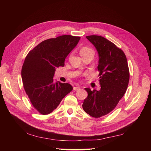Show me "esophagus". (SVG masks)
<instances>
[{"instance_id":"1","label":"esophagus","mask_w":151,"mask_h":151,"mask_svg":"<svg viewBox=\"0 0 151 151\" xmlns=\"http://www.w3.org/2000/svg\"><path fill=\"white\" fill-rule=\"evenodd\" d=\"M81 88V86H76V87H74V88H73V89H74V91H77L79 90Z\"/></svg>"}]
</instances>
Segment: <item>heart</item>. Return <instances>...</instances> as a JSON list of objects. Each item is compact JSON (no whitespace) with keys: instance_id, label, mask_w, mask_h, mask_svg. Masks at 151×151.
<instances>
[{"instance_id":"heart-1","label":"heart","mask_w":151,"mask_h":151,"mask_svg":"<svg viewBox=\"0 0 151 151\" xmlns=\"http://www.w3.org/2000/svg\"><path fill=\"white\" fill-rule=\"evenodd\" d=\"M90 52H93V51L91 49L88 48V47H83L82 48L81 51H80V53H81V55L82 54H84V53H90ZM94 53V52H93Z\"/></svg>"}]
</instances>
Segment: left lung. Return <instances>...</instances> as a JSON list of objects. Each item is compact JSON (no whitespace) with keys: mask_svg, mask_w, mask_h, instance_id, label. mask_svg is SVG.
<instances>
[{"mask_svg":"<svg viewBox=\"0 0 151 151\" xmlns=\"http://www.w3.org/2000/svg\"><path fill=\"white\" fill-rule=\"evenodd\" d=\"M97 50L99 72V91L85 88L88 96L83 102L84 110L91 116L99 118L115 109L125 94L130 74L127 57L122 50L101 36H87Z\"/></svg>","mask_w":151,"mask_h":151,"instance_id":"obj_1","label":"left lung"}]
</instances>
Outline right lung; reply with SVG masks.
I'll return each instance as SVG.
<instances>
[{"mask_svg": "<svg viewBox=\"0 0 151 151\" xmlns=\"http://www.w3.org/2000/svg\"><path fill=\"white\" fill-rule=\"evenodd\" d=\"M62 35L43 41L27 55L21 70L22 83L31 104L40 113L48 115L73 89L68 83L53 82L55 69L65 65V59L80 40Z\"/></svg>", "mask_w": 151, "mask_h": 151, "instance_id": "obj_1", "label": "right lung"}]
</instances>
